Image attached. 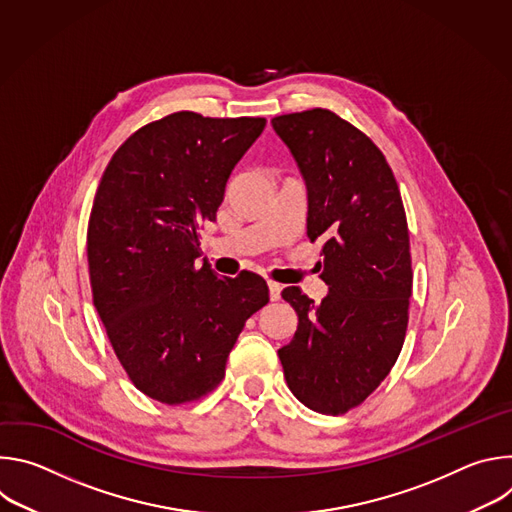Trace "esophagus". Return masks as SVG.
Wrapping results in <instances>:
<instances>
[{"label": "esophagus", "mask_w": 512, "mask_h": 512, "mask_svg": "<svg viewBox=\"0 0 512 512\" xmlns=\"http://www.w3.org/2000/svg\"><path fill=\"white\" fill-rule=\"evenodd\" d=\"M267 287H269V300L275 302L281 298V285L275 283V281H267Z\"/></svg>", "instance_id": "1"}]
</instances>
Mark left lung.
I'll return each instance as SVG.
<instances>
[{
    "label": "left lung",
    "instance_id": "1",
    "mask_svg": "<svg viewBox=\"0 0 512 512\" xmlns=\"http://www.w3.org/2000/svg\"><path fill=\"white\" fill-rule=\"evenodd\" d=\"M308 188V239L322 241L314 304L298 287L281 298L298 330L277 350L287 387L306 407L346 413L389 375L403 348L413 285L407 216L393 170L360 129L328 109L271 119Z\"/></svg>",
    "mask_w": 512,
    "mask_h": 512
}]
</instances>
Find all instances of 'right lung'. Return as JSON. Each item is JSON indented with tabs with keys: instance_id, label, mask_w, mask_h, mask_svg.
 Instances as JSON below:
<instances>
[{
	"instance_id": "right-lung-1",
	"label": "right lung",
	"mask_w": 512,
	"mask_h": 512,
	"mask_svg": "<svg viewBox=\"0 0 512 512\" xmlns=\"http://www.w3.org/2000/svg\"><path fill=\"white\" fill-rule=\"evenodd\" d=\"M265 123L178 111L129 135L103 172L87 231L93 304L131 383L160 403L221 383L245 322L269 302L263 277L196 265L198 229Z\"/></svg>"
}]
</instances>
